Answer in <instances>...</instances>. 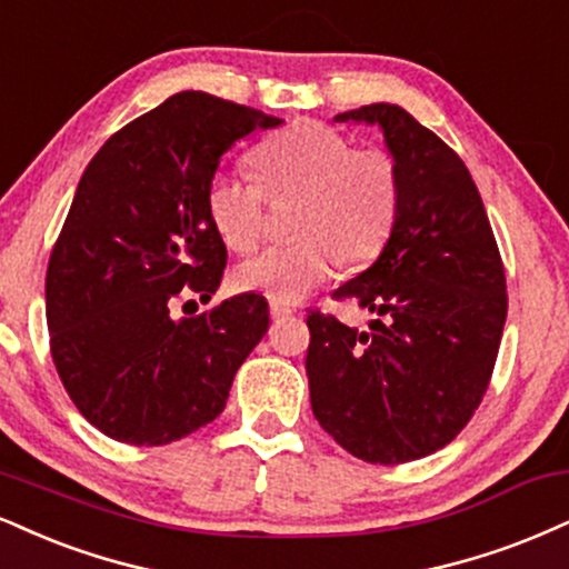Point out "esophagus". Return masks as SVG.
Returning a JSON list of instances; mask_svg holds the SVG:
<instances>
[{"label":"esophagus","mask_w":569,"mask_h":569,"mask_svg":"<svg viewBox=\"0 0 569 569\" xmlns=\"http://www.w3.org/2000/svg\"><path fill=\"white\" fill-rule=\"evenodd\" d=\"M293 315V310L289 305H283V302H270V318L272 320H286V318H291Z\"/></svg>","instance_id":"34e87169"}]
</instances>
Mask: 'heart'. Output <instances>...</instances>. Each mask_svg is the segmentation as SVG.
<instances>
[{"label": "heart", "mask_w": 569, "mask_h": 569, "mask_svg": "<svg viewBox=\"0 0 569 569\" xmlns=\"http://www.w3.org/2000/svg\"><path fill=\"white\" fill-rule=\"evenodd\" d=\"M267 196H299L293 246L267 249L236 267L241 291L299 302L337 270L385 251L400 214V172L385 150L352 142L320 121L280 129L251 153ZM246 177L217 172L207 184V217L232 251H251L264 232V194Z\"/></svg>", "instance_id": "b5f03b06"}]
</instances>
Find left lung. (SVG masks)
<instances>
[{"label":"left lung","instance_id":"left-lung-1","mask_svg":"<svg viewBox=\"0 0 569 569\" xmlns=\"http://www.w3.org/2000/svg\"><path fill=\"white\" fill-rule=\"evenodd\" d=\"M337 121L381 129L402 193L385 251L333 293L376 315L368 331L307 315L312 413L362 461H413L453 440L488 389L506 323L501 254L469 169L406 108L371 102Z\"/></svg>","mask_w":569,"mask_h":569}]
</instances>
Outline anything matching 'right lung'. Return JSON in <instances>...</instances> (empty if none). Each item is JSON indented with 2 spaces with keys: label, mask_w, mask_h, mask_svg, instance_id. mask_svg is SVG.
<instances>
[{
  "label": "right lung",
  "mask_w": 569,
  "mask_h": 569,
  "mask_svg": "<svg viewBox=\"0 0 569 569\" xmlns=\"http://www.w3.org/2000/svg\"><path fill=\"white\" fill-rule=\"evenodd\" d=\"M283 119L180 92L119 129L81 174L47 267L52 360L79 413L129 445H167L224 410L241 362L270 326L264 297L172 318L211 299L228 251L207 184L246 134Z\"/></svg>",
  "instance_id": "add662e5"
}]
</instances>
